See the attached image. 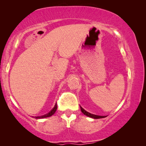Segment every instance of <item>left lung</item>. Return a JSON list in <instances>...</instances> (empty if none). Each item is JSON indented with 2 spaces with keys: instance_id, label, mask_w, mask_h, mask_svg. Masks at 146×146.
<instances>
[{
  "instance_id": "obj_1",
  "label": "left lung",
  "mask_w": 146,
  "mask_h": 146,
  "mask_svg": "<svg viewBox=\"0 0 146 146\" xmlns=\"http://www.w3.org/2000/svg\"><path fill=\"white\" fill-rule=\"evenodd\" d=\"M80 108H81V111L84 114L87 115V116L88 117H92V118H94V119H100V118H103V117H105L104 116H101V115H94V114H92V113L88 112L85 110L84 109H83L80 106Z\"/></svg>"
}]
</instances>
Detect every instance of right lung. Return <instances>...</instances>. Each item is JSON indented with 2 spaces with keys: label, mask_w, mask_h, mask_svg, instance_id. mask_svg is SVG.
<instances>
[{
  "label": "right lung",
  "mask_w": 146,
  "mask_h": 146,
  "mask_svg": "<svg viewBox=\"0 0 146 146\" xmlns=\"http://www.w3.org/2000/svg\"><path fill=\"white\" fill-rule=\"evenodd\" d=\"M56 109H57V105L56 104L54 107L51 110V111H50L48 113H46V114L45 115H41V116H36L35 118H44V117H50L51 116V115H52L54 113H55V111H56Z\"/></svg>",
  "instance_id": "right-lung-1"
}]
</instances>
